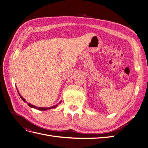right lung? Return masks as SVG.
<instances>
[{"label":"right lung","mask_w":148,"mask_h":148,"mask_svg":"<svg viewBox=\"0 0 148 148\" xmlns=\"http://www.w3.org/2000/svg\"><path fill=\"white\" fill-rule=\"evenodd\" d=\"M17 92H18V94L19 96H20L21 98L22 99V100H23L24 102H26V103H27V101L25 100V99L24 98H23L22 96V95L20 94V93L18 92V90H17ZM61 101H60L59 102V103H60ZM59 103H58V104H59ZM58 104L56 105H54V106H51V107H48V108H42V107H37V106H34V105H31V104H30V103H28V105L29 107H31V108H33L36 109V110H40V111H46V110H51V109L56 108L57 106H58Z\"/></svg>","instance_id":"1"}]
</instances>
